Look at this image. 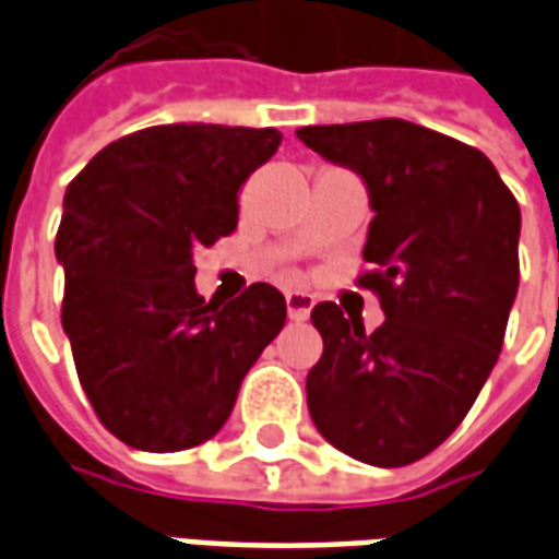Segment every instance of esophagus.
<instances>
[{"instance_id":"34e87169","label":"esophagus","mask_w":559,"mask_h":559,"mask_svg":"<svg viewBox=\"0 0 559 559\" xmlns=\"http://www.w3.org/2000/svg\"><path fill=\"white\" fill-rule=\"evenodd\" d=\"M284 299H287V314H290V320H308L311 308H314V296L305 290H287Z\"/></svg>"}]
</instances>
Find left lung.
Returning a JSON list of instances; mask_svg holds the SVG:
<instances>
[{"mask_svg":"<svg viewBox=\"0 0 559 559\" xmlns=\"http://www.w3.org/2000/svg\"><path fill=\"white\" fill-rule=\"evenodd\" d=\"M296 138L368 188L362 257L377 269L359 284L386 314L365 332L335 302L314 305L323 356L305 380L308 411L344 455L404 467L455 431L497 365L521 209L479 148L404 119L308 126Z\"/></svg>","mask_w":559,"mask_h":559,"instance_id":"obj_1","label":"left lung"}]
</instances>
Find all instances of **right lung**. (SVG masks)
I'll use <instances>...</instances> for the list:
<instances>
[{"instance_id":"add662e5","label":"right lung","mask_w":559,"mask_h":559,"mask_svg":"<svg viewBox=\"0 0 559 559\" xmlns=\"http://www.w3.org/2000/svg\"><path fill=\"white\" fill-rule=\"evenodd\" d=\"M278 146L275 128L155 126L104 146L68 185L56 233L62 329L80 386L122 443H206L284 326L272 284L227 305L194 287V251L236 230L242 185Z\"/></svg>"}]
</instances>
